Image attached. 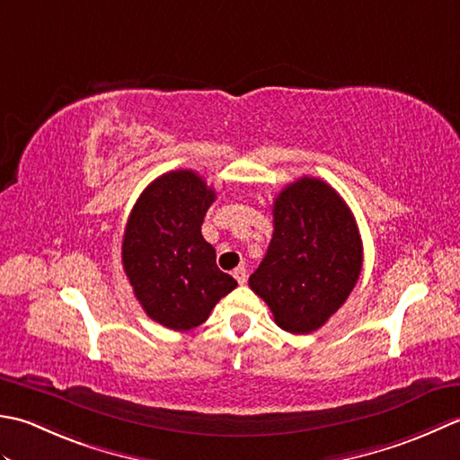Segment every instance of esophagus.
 Wrapping results in <instances>:
<instances>
[{"mask_svg":"<svg viewBox=\"0 0 460 460\" xmlns=\"http://www.w3.org/2000/svg\"><path fill=\"white\" fill-rule=\"evenodd\" d=\"M234 278H236V282H238V284H246V279H248V271H246V268H243V266H238L236 270H234Z\"/></svg>","mask_w":460,"mask_h":460,"instance_id":"34e87169","label":"esophagus"}]
</instances>
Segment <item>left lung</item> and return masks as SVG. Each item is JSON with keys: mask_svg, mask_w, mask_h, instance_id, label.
Masks as SVG:
<instances>
[{"mask_svg": "<svg viewBox=\"0 0 460 460\" xmlns=\"http://www.w3.org/2000/svg\"><path fill=\"white\" fill-rule=\"evenodd\" d=\"M274 234L248 284L284 332L312 333L358 284L361 236L349 206L330 184L304 176L274 200Z\"/></svg>", "mask_w": 460, "mask_h": 460, "instance_id": "left-lung-1", "label": "left lung"}]
</instances>
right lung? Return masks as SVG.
Here are the masks:
<instances>
[{
	"label": "right lung",
	"instance_id": "1",
	"mask_svg": "<svg viewBox=\"0 0 460 460\" xmlns=\"http://www.w3.org/2000/svg\"><path fill=\"white\" fill-rule=\"evenodd\" d=\"M217 192L194 171H172L146 186L130 210L123 268L146 315L189 332L208 320L220 297L238 286L217 266L202 222Z\"/></svg>",
	"mask_w": 460,
	"mask_h": 460
}]
</instances>
